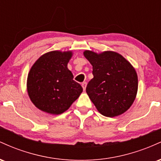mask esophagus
<instances>
[{"instance_id":"esophagus-1","label":"esophagus","mask_w":161,"mask_h":161,"mask_svg":"<svg viewBox=\"0 0 161 161\" xmlns=\"http://www.w3.org/2000/svg\"><path fill=\"white\" fill-rule=\"evenodd\" d=\"M86 86H87V82H84L82 83V88H83V90H86Z\"/></svg>"}]
</instances>
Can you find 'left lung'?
I'll list each match as a JSON object with an SVG mask.
<instances>
[{
  "instance_id": "left-lung-1",
  "label": "left lung",
  "mask_w": 161,
  "mask_h": 161,
  "mask_svg": "<svg viewBox=\"0 0 161 161\" xmlns=\"http://www.w3.org/2000/svg\"><path fill=\"white\" fill-rule=\"evenodd\" d=\"M92 65L94 77L86 92L100 114L108 117L123 114L133 104L138 91L136 69L126 59L114 51L97 53L85 51Z\"/></svg>"
}]
</instances>
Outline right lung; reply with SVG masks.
<instances>
[{
	"label": "right lung",
	"mask_w": 161,
	"mask_h": 161,
	"mask_svg": "<svg viewBox=\"0 0 161 161\" xmlns=\"http://www.w3.org/2000/svg\"><path fill=\"white\" fill-rule=\"evenodd\" d=\"M72 51H50L41 56L30 69L27 92L35 106L51 114L67 110L82 92L67 68Z\"/></svg>",
	"instance_id": "right-lung-1"
}]
</instances>
